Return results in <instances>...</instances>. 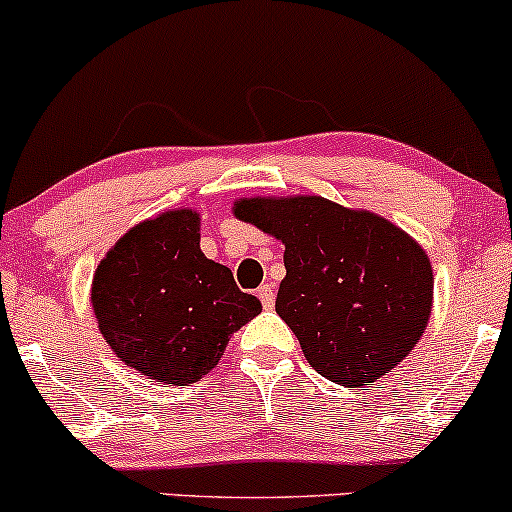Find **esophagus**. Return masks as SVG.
Wrapping results in <instances>:
<instances>
[{"mask_svg": "<svg viewBox=\"0 0 512 512\" xmlns=\"http://www.w3.org/2000/svg\"><path fill=\"white\" fill-rule=\"evenodd\" d=\"M258 300H261V304L266 309H273V304H275V292H273V285H261L258 287Z\"/></svg>", "mask_w": 512, "mask_h": 512, "instance_id": "obj_1", "label": "esophagus"}]
</instances>
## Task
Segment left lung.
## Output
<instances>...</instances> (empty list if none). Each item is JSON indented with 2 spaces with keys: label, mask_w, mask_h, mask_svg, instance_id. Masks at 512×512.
Here are the masks:
<instances>
[{
  "label": "left lung",
  "mask_w": 512,
  "mask_h": 512,
  "mask_svg": "<svg viewBox=\"0 0 512 512\" xmlns=\"http://www.w3.org/2000/svg\"><path fill=\"white\" fill-rule=\"evenodd\" d=\"M232 210L285 244L275 312L326 380L363 387L421 341L433 312V266L394 222L321 195H256Z\"/></svg>",
  "instance_id": "left-lung-1"
}]
</instances>
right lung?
<instances>
[{
    "instance_id": "add662e5",
    "label": "right lung",
    "mask_w": 512,
    "mask_h": 512,
    "mask_svg": "<svg viewBox=\"0 0 512 512\" xmlns=\"http://www.w3.org/2000/svg\"><path fill=\"white\" fill-rule=\"evenodd\" d=\"M91 307L125 365L176 387L208 375L232 333L261 314L258 297L200 251V215L191 208L130 227L96 266Z\"/></svg>"
}]
</instances>
